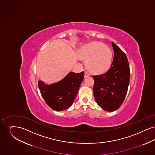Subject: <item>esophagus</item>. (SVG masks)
Wrapping results in <instances>:
<instances>
[{
	"instance_id": "1",
	"label": "esophagus",
	"mask_w": 155,
	"mask_h": 155,
	"mask_svg": "<svg viewBox=\"0 0 155 155\" xmlns=\"http://www.w3.org/2000/svg\"><path fill=\"white\" fill-rule=\"evenodd\" d=\"M90 76V74L88 72H87V71H85V74H84V77H89Z\"/></svg>"
}]
</instances>
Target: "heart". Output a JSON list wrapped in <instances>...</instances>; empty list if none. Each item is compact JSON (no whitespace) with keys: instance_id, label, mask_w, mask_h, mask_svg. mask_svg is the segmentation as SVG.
<instances>
[{"instance_id":"b5f03b06","label":"heart","mask_w":155,"mask_h":155,"mask_svg":"<svg viewBox=\"0 0 155 155\" xmlns=\"http://www.w3.org/2000/svg\"><path fill=\"white\" fill-rule=\"evenodd\" d=\"M78 54L81 59L87 60L86 66L89 70L97 74L107 71L113 60L111 49L99 42L85 45L79 51Z\"/></svg>"}]
</instances>
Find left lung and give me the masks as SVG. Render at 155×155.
I'll return each instance as SVG.
<instances>
[{
	"label": "left lung",
	"instance_id": "1",
	"mask_svg": "<svg viewBox=\"0 0 155 155\" xmlns=\"http://www.w3.org/2000/svg\"><path fill=\"white\" fill-rule=\"evenodd\" d=\"M114 58L104 74L93 76V92L97 104L104 110H116L125 99L130 83V70L125 53L111 42Z\"/></svg>",
	"mask_w": 155,
	"mask_h": 155
}]
</instances>
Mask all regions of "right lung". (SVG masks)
<instances>
[{
    "label": "right lung",
    "instance_id": "add662e5",
    "mask_svg": "<svg viewBox=\"0 0 155 155\" xmlns=\"http://www.w3.org/2000/svg\"><path fill=\"white\" fill-rule=\"evenodd\" d=\"M84 76V71L70 72L61 80L49 85L39 80L38 87L45 102L51 108L54 110H64L74 102Z\"/></svg>",
    "mask_w": 155,
    "mask_h": 155
}]
</instances>
